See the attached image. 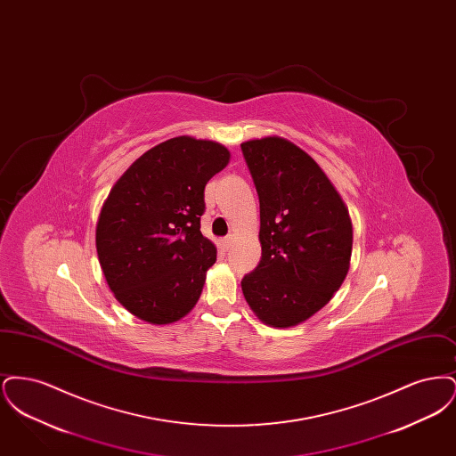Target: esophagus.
Listing matches in <instances>:
<instances>
[{"instance_id":"34e87169","label":"esophagus","mask_w":456,"mask_h":456,"mask_svg":"<svg viewBox=\"0 0 456 456\" xmlns=\"http://www.w3.org/2000/svg\"><path fill=\"white\" fill-rule=\"evenodd\" d=\"M232 242H234V238H232V236L220 239V248H222L224 251H229V249H231V246H232Z\"/></svg>"}]
</instances>
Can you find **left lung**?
I'll return each mask as SVG.
<instances>
[{"instance_id": "obj_1", "label": "left lung", "mask_w": 456, "mask_h": 456, "mask_svg": "<svg viewBox=\"0 0 456 456\" xmlns=\"http://www.w3.org/2000/svg\"><path fill=\"white\" fill-rule=\"evenodd\" d=\"M260 196V265L240 282L265 325L292 328L331 301L347 277L352 220L316 160L282 136L240 143Z\"/></svg>"}]
</instances>
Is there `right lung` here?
<instances>
[{
  "instance_id": "add662e5",
  "label": "right lung",
  "mask_w": 456,
  "mask_h": 456,
  "mask_svg": "<svg viewBox=\"0 0 456 456\" xmlns=\"http://www.w3.org/2000/svg\"><path fill=\"white\" fill-rule=\"evenodd\" d=\"M229 160L222 143L181 134L138 157L110 188L95 248L109 289L133 316L171 325L195 307L217 260L200 231L203 191Z\"/></svg>"
}]
</instances>
